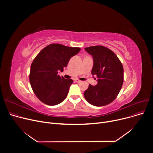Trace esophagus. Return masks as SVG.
Here are the masks:
<instances>
[{
  "instance_id": "obj_1",
  "label": "esophagus",
  "mask_w": 153,
  "mask_h": 153,
  "mask_svg": "<svg viewBox=\"0 0 153 153\" xmlns=\"http://www.w3.org/2000/svg\"><path fill=\"white\" fill-rule=\"evenodd\" d=\"M74 81H75V82H77V83H79V82H81V81H80V80L77 79L74 80Z\"/></svg>"
}]
</instances>
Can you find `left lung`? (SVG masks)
Returning <instances> with one entry per match:
<instances>
[{
	"instance_id": "8db88e82",
	"label": "left lung",
	"mask_w": 153,
	"mask_h": 153,
	"mask_svg": "<svg viewBox=\"0 0 153 153\" xmlns=\"http://www.w3.org/2000/svg\"><path fill=\"white\" fill-rule=\"evenodd\" d=\"M92 56L94 66L91 73L98 78L97 84H89L84 92L85 100L91 105L102 107L113 102L123 83V68L117 55L103 46L85 48Z\"/></svg>"
}]
</instances>
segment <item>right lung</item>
Wrapping results in <instances>:
<instances>
[{
    "label": "right lung",
    "instance_id": "right-lung-1",
    "mask_svg": "<svg viewBox=\"0 0 153 153\" xmlns=\"http://www.w3.org/2000/svg\"><path fill=\"white\" fill-rule=\"evenodd\" d=\"M81 50L53 43L46 46L32 62L30 82L38 99L48 105H56L67 97L72 79H65L58 72H62L72 56Z\"/></svg>",
    "mask_w": 153,
    "mask_h": 153
}]
</instances>
